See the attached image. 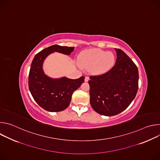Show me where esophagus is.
I'll return each mask as SVG.
<instances>
[{"mask_svg":"<svg viewBox=\"0 0 160 160\" xmlns=\"http://www.w3.org/2000/svg\"><path fill=\"white\" fill-rule=\"evenodd\" d=\"M89 80V77L88 76H86L85 77V82H88Z\"/></svg>","mask_w":160,"mask_h":160,"instance_id":"1","label":"esophagus"}]
</instances>
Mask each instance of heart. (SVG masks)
I'll list each match as a JSON object with an SVG mask.
<instances>
[{
  "label": "heart",
  "instance_id": "obj_1",
  "mask_svg": "<svg viewBox=\"0 0 160 160\" xmlns=\"http://www.w3.org/2000/svg\"><path fill=\"white\" fill-rule=\"evenodd\" d=\"M80 64L87 68L92 67V71L96 74H101L112 66L115 62V56L110 52L99 49H92L83 51L78 57Z\"/></svg>",
  "mask_w": 160,
  "mask_h": 160
}]
</instances>
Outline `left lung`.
Masks as SVG:
<instances>
[{
	"label": "left lung",
	"mask_w": 160,
	"mask_h": 160,
	"mask_svg": "<svg viewBox=\"0 0 160 160\" xmlns=\"http://www.w3.org/2000/svg\"><path fill=\"white\" fill-rule=\"evenodd\" d=\"M117 60L109 70L90 76V102L104 116H115L124 111L135 98L139 88V72L133 61L115 48Z\"/></svg>",
	"instance_id": "8db88e82"
}]
</instances>
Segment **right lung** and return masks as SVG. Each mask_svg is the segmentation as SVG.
I'll use <instances>...</instances> for the list:
<instances>
[{"label":"right lung","mask_w":160,"mask_h":160,"mask_svg":"<svg viewBox=\"0 0 160 160\" xmlns=\"http://www.w3.org/2000/svg\"><path fill=\"white\" fill-rule=\"evenodd\" d=\"M73 50V47L53 45L37 53L32 61L28 75L29 90L36 102L45 110L58 112L67 108L73 92L84 82V77L52 79L43 72V61L49 54L58 52L69 55Z\"/></svg>","instance_id":"1"}]
</instances>
